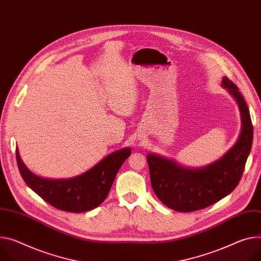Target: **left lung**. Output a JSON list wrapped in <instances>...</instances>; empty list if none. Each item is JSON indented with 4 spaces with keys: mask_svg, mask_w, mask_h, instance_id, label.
<instances>
[{
    "mask_svg": "<svg viewBox=\"0 0 261 261\" xmlns=\"http://www.w3.org/2000/svg\"><path fill=\"white\" fill-rule=\"evenodd\" d=\"M222 85L235 98L242 117L237 142L223 158L206 167L190 169L163 156L147 154L152 189L172 210L192 212L217 203L235 189L244 173L253 142L250 111L242 93L228 77L223 78Z\"/></svg>",
    "mask_w": 261,
    "mask_h": 261,
    "instance_id": "left-lung-1",
    "label": "left lung"
}]
</instances>
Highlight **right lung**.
I'll return each mask as SVG.
<instances>
[{
  "mask_svg": "<svg viewBox=\"0 0 261 261\" xmlns=\"http://www.w3.org/2000/svg\"><path fill=\"white\" fill-rule=\"evenodd\" d=\"M130 148L117 150L90 170L67 179H48L32 173L16 148V162L25 183L56 209L80 213L98 207L107 198L118 170L130 155Z\"/></svg>",
  "mask_w": 261,
  "mask_h": 261,
  "instance_id": "obj_1",
  "label": "right lung"
}]
</instances>
